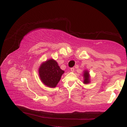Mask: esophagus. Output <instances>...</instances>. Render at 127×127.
<instances>
[{
  "label": "esophagus",
  "mask_w": 127,
  "mask_h": 127,
  "mask_svg": "<svg viewBox=\"0 0 127 127\" xmlns=\"http://www.w3.org/2000/svg\"><path fill=\"white\" fill-rule=\"evenodd\" d=\"M70 70H71V72H74V71H75V69H74V68H71L70 69Z\"/></svg>",
  "instance_id": "34e87169"
}]
</instances>
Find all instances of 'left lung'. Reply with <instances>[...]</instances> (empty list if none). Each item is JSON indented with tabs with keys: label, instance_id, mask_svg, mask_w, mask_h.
Segmentation results:
<instances>
[{
	"label": "left lung",
	"instance_id": "8db88e82",
	"mask_svg": "<svg viewBox=\"0 0 127 127\" xmlns=\"http://www.w3.org/2000/svg\"><path fill=\"white\" fill-rule=\"evenodd\" d=\"M82 76L83 77V83L84 84H88V83L91 82V76L88 70H85L83 71Z\"/></svg>",
	"mask_w": 127,
	"mask_h": 127
}]
</instances>
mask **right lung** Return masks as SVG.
Here are the masks:
<instances>
[{"label": "right lung", "mask_w": 127, "mask_h": 127, "mask_svg": "<svg viewBox=\"0 0 127 127\" xmlns=\"http://www.w3.org/2000/svg\"><path fill=\"white\" fill-rule=\"evenodd\" d=\"M64 73L53 59H49L41 63L39 68V75L41 82L50 88H55Z\"/></svg>", "instance_id": "add662e5"}]
</instances>
